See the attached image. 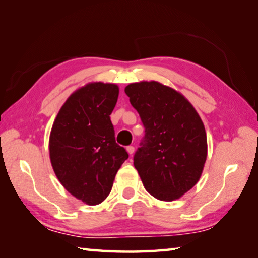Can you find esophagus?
<instances>
[{
	"label": "esophagus",
	"mask_w": 258,
	"mask_h": 258,
	"mask_svg": "<svg viewBox=\"0 0 258 258\" xmlns=\"http://www.w3.org/2000/svg\"><path fill=\"white\" fill-rule=\"evenodd\" d=\"M126 150H127L128 155H133V152H134V147H133V146H128L127 148H126Z\"/></svg>",
	"instance_id": "34e87169"
}]
</instances>
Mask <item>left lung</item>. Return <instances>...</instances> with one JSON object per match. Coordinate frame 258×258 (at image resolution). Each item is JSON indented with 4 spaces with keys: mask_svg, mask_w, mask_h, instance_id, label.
Here are the masks:
<instances>
[{
    "mask_svg": "<svg viewBox=\"0 0 258 258\" xmlns=\"http://www.w3.org/2000/svg\"><path fill=\"white\" fill-rule=\"evenodd\" d=\"M145 126L134 155L146 190L164 202L178 199L196 185L207 158V137L194 106L177 91L158 82L125 87Z\"/></svg>",
    "mask_w": 258,
    "mask_h": 258,
    "instance_id": "8db88e82",
    "label": "left lung"
}]
</instances>
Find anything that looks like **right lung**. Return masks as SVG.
I'll list each match as a JSON object with an SVG mask.
<instances>
[{
  "instance_id": "right-lung-1",
  "label": "right lung",
  "mask_w": 258,
  "mask_h": 258,
  "mask_svg": "<svg viewBox=\"0 0 258 258\" xmlns=\"http://www.w3.org/2000/svg\"><path fill=\"white\" fill-rule=\"evenodd\" d=\"M115 84L90 83L61 107L50 134V159L69 194L87 205L102 203L128 154L115 140L110 115L118 99Z\"/></svg>"
}]
</instances>
